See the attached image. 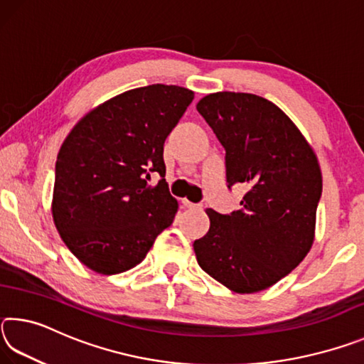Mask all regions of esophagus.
Listing matches in <instances>:
<instances>
[{"mask_svg": "<svg viewBox=\"0 0 364 364\" xmlns=\"http://www.w3.org/2000/svg\"><path fill=\"white\" fill-rule=\"evenodd\" d=\"M183 205L188 207V208H196V210H200V208H202L200 204H193V202H189L188 199H183Z\"/></svg>", "mask_w": 364, "mask_h": 364, "instance_id": "esophagus-1", "label": "esophagus"}]
</instances>
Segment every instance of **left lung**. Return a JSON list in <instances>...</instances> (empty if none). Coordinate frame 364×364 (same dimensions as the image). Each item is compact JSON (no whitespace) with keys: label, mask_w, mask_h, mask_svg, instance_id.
Listing matches in <instances>:
<instances>
[{"label":"left lung","mask_w":364,"mask_h":364,"mask_svg":"<svg viewBox=\"0 0 364 364\" xmlns=\"http://www.w3.org/2000/svg\"><path fill=\"white\" fill-rule=\"evenodd\" d=\"M196 107L226 151L228 188H247L241 210L207 208L210 230L194 241L197 263L232 292L264 291L297 268L315 241L323 191L316 154L264 97L220 91Z\"/></svg>","instance_id":"obj_1"}]
</instances>
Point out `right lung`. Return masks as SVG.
<instances>
[{"label":"right lung","instance_id":"1","mask_svg":"<svg viewBox=\"0 0 364 364\" xmlns=\"http://www.w3.org/2000/svg\"><path fill=\"white\" fill-rule=\"evenodd\" d=\"M193 100L176 85L134 88L102 102L67 134L51 210L85 267L100 274L136 267L173 223L178 202L164 178V143ZM152 174L161 176L156 187Z\"/></svg>","mask_w":364,"mask_h":364}]
</instances>
